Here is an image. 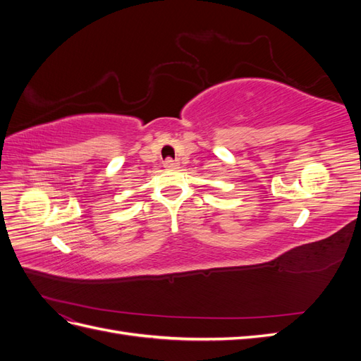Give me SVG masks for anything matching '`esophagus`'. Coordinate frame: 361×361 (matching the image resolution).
<instances>
[{
  "mask_svg": "<svg viewBox=\"0 0 361 361\" xmlns=\"http://www.w3.org/2000/svg\"><path fill=\"white\" fill-rule=\"evenodd\" d=\"M178 166H179V162H176L171 158H167L166 161H164V167H166V169H176Z\"/></svg>",
  "mask_w": 361,
  "mask_h": 361,
  "instance_id": "1",
  "label": "esophagus"
}]
</instances>
